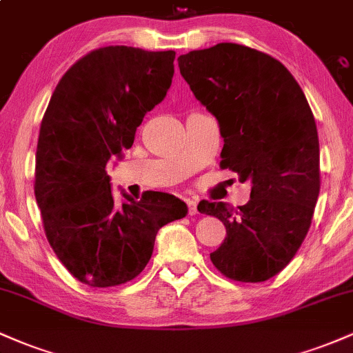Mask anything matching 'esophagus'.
<instances>
[{"instance_id": "obj_1", "label": "esophagus", "mask_w": 353, "mask_h": 353, "mask_svg": "<svg viewBox=\"0 0 353 353\" xmlns=\"http://www.w3.org/2000/svg\"><path fill=\"white\" fill-rule=\"evenodd\" d=\"M185 202H188L189 214H190V216H194V214L197 212V201H196V199H190V197H189V199L185 201Z\"/></svg>"}]
</instances>
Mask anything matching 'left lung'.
<instances>
[{
	"label": "left lung",
	"instance_id": "8db88e82",
	"mask_svg": "<svg viewBox=\"0 0 353 353\" xmlns=\"http://www.w3.org/2000/svg\"><path fill=\"white\" fill-rule=\"evenodd\" d=\"M182 78L217 119L221 168L250 182L234 209L202 201L197 209L225 225L210 261L225 277L264 282L292 261L309 232L320 190L319 134L305 94L289 70L252 48L219 43L177 58Z\"/></svg>",
	"mask_w": 353,
	"mask_h": 353
}]
</instances>
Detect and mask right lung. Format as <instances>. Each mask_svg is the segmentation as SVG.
<instances>
[{
  "label": "right lung",
  "instance_id": "obj_1",
  "mask_svg": "<svg viewBox=\"0 0 353 353\" xmlns=\"http://www.w3.org/2000/svg\"><path fill=\"white\" fill-rule=\"evenodd\" d=\"M174 51L108 46L74 63L52 92L36 149L34 196L48 242L79 282L112 287L148 265L157 230L185 217L165 192L123 194L106 165L134 143L144 116L168 94Z\"/></svg>",
  "mask_w": 353,
  "mask_h": 353
}]
</instances>
